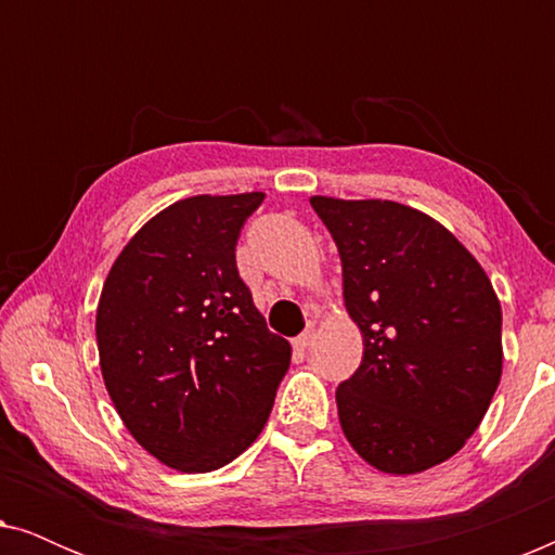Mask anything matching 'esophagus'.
<instances>
[{
  "label": "esophagus",
  "instance_id": "1",
  "mask_svg": "<svg viewBox=\"0 0 555 555\" xmlns=\"http://www.w3.org/2000/svg\"><path fill=\"white\" fill-rule=\"evenodd\" d=\"M313 344H315V331L313 328H308L306 333H300V336L293 340L295 351H308V348L313 346Z\"/></svg>",
  "mask_w": 555,
  "mask_h": 555
}]
</instances>
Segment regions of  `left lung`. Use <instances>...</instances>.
Returning <instances> with one entry per match:
<instances>
[{
    "mask_svg": "<svg viewBox=\"0 0 555 555\" xmlns=\"http://www.w3.org/2000/svg\"><path fill=\"white\" fill-rule=\"evenodd\" d=\"M344 268L363 361L336 389L340 429L371 467L416 475L457 454L503 374V310L480 262L420 209L310 196Z\"/></svg>",
    "mask_w": 555,
    "mask_h": 555,
    "instance_id": "obj_1",
    "label": "left lung"
}]
</instances>
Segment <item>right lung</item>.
I'll use <instances>...</instances> for the list:
<instances>
[{"label": "right lung", "mask_w": 555, "mask_h": 555, "mask_svg": "<svg viewBox=\"0 0 555 555\" xmlns=\"http://www.w3.org/2000/svg\"><path fill=\"white\" fill-rule=\"evenodd\" d=\"M262 192L181 199L149 219L103 283L95 338L126 429L179 473H211L260 435L291 366L237 272Z\"/></svg>", "instance_id": "right-lung-1"}]
</instances>
